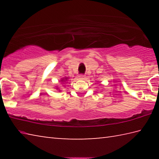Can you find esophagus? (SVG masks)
I'll return each instance as SVG.
<instances>
[{
    "label": "esophagus",
    "mask_w": 159,
    "mask_h": 159,
    "mask_svg": "<svg viewBox=\"0 0 159 159\" xmlns=\"http://www.w3.org/2000/svg\"><path fill=\"white\" fill-rule=\"evenodd\" d=\"M79 79H85V76H84V75H82V74H80V75H79Z\"/></svg>",
    "instance_id": "34e87169"
}]
</instances>
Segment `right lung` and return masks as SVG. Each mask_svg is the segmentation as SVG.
Masks as SVG:
<instances>
[{
  "label": "right lung",
  "instance_id": "1",
  "mask_svg": "<svg viewBox=\"0 0 159 159\" xmlns=\"http://www.w3.org/2000/svg\"><path fill=\"white\" fill-rule=\"evenodd\" d=\"M68 80H69V78H68V77H65V78H63V79H61L60 80V82H61V83H62V84H65L66 82V81H68ZM55 88H56V89L60 91V92L61 90L60 89V88H59L57 85L56 86Z\"/></svg>",
  "mask_w": 159,
  "mask_h": 159
}]
</instances>
